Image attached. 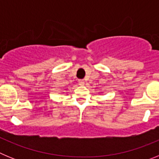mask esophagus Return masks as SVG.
<instances>
[{
    "label": "esophagus",
    "instance_id": "1",
    "mask_svg": "<svg viewBox=\"0 0 159 159\" xmlns=\"http://www.w3.org/2000/svg\"><path fill=\"white\" fill-rule=\"evenodd\" d=\"M79 85H80V86H84V80H79Z\"/></svg>",
    "mask_w": 159,
    "mask_h": 159
}]
</instances>
